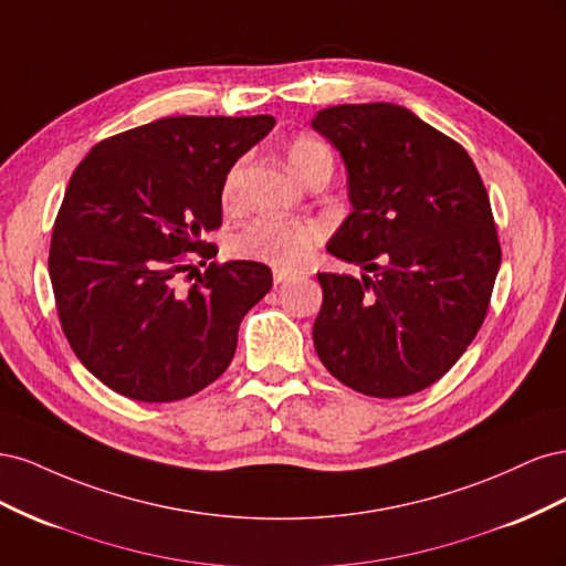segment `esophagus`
Listing matches in <instances>:
<instances>
[{"instance_id": "1", "label": "esophagus", "mask_w": 566, "mask_h": 566, "mask_svg": "<svg viewBox=\"0 0 566 566\" xmlns=\"http://www.w3.org/2000/svg\"><path fill=\"white\" fill-rule=\"evenodd\" d=\"M293 279H295V276H293V273H290V271H281V269L273 271V283H276V285L287 283V281H293Z\"/></svg>"}]
</instances>
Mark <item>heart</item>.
Here are the masks:
<instances>
[{
    "instance_id": "obj_1",
    "label": "heart",
    "mask_w": 566,
    "mask_h": 566,
    "mask_svg": "<svg viewBox=\"0 0 566 566\" xmlns=\"http://www.w3.org/2000/svg\"><path fill=\"white\" fill-rule=\"evenodd\" d=\"M287 163L306 181L316 169H331L333 153L314 136H297L287 144ZM243 163H235L221 184V202L227 208H235L241 202ZM325 227L321 221H290L281 217H260L248 227L235 231L229 241L233 254L269 264L281 271L300 269L310 252L323 241Z\"/></svg>"
}]
</instances>
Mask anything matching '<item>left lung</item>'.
<instances>
[{"label": "left lung", "instance_id": "8db88e82", "mask_svg": "<svg viewBox=\"0 0 566 566\" xmlns=\"http://www.w3.org/2000/svg\"><path fill=\"white\" fill-rule=\"evenodd\" d=\"M312 127L339 150L352 202L325 250L364 269L318 273L316 354L366 397H408L484 323L501 269L486 188L465 148L403 106H331Z\"/></svg>", "mask_w": 566, "mask_h": 566}]
</instances>
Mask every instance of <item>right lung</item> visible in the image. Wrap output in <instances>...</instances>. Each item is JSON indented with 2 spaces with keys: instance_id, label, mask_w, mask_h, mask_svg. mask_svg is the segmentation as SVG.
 I'll use <instances>...</instances> for the list:
<instances>
[{
  "instance_id": "add662e5",
  "label": "right lung",
  "mask_w": 566,
  "mask_h": 566,
  "mask_svg": "<svg viewBox=\"0 0 566 566\" xmlns=\"http://www.w3.org/2000/svg\"><path fill=\"white\" fill-rule=\"evenodd\" d=\"M276 125L271 115L163 117L96 144L71 177L49 250L61 328L94 378L134 401L191 397L231 364L243 316L271 290V269L210 260L221 184Z\"/></svg>"
}]
</instances>
